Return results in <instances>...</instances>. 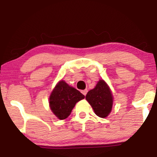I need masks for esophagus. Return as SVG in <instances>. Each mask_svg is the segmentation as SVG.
Masks as SVG:
<instances>
[{
  "mask_svg": "<svg viewBox=\"0 0 157 157\" xmlns=\"http://www.w3.org/2000/svg\"><path fill=\"white\" fill-rule=\"evenodd\" d=\"M87 93V90H82V93L84 95H86V94Z\"/></svg>",
  "mask_w": 157,
  "mask_h": 157,
  "instance_id": "1",
  "label": "esophagus"
}]
</instances>
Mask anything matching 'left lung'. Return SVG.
Returning <instances> with one entry per match:
<instances>
[{
	"label": "left lung",
	"mask_w": 157,
	"mask_h": 157,
	"mask_svg": "<svg viewBox=\"0 0 157 157\" xmlns=\"http://www.w3.org/2000/svg\"><path fill=\"white\" fill-rule=\"evenodd\" d=\"M85 98L93 107L95 113L100 118H105L111 111L112 93L103 80H100L95 88L87 93Z\"/></svg>",
	"instance_id": "1"
}]
</instances>
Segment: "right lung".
Wrapping results in <instances>:
<instances>
[{"instance_id": "add662e5", "label": "right lung", "mask_w": 157, "mask_h": 157, "mask_svg": "<svg viewBox=\"0 0 157 157\" xmlns=\"http://www.w3.org/2000/svg\"><path fill=\"white\" fill-rule=\"evenodd\" d=\"M84 98L85 95L80 91L61 80L50 95V108L58 118L63 120L70 116L76 103Z\"/></svg>"}]
</instances>
